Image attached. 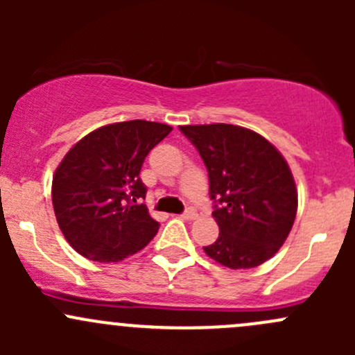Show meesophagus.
<instances>
[{"label":"esophagus","mask_w":355,"mask_h":355,"mask_svg":"<svg viewBox=\"0 0 355 355\" xmlns=\"http://www.w3.org/2000/svg\"><path fill=\"white\" fill-rule=\"evenodd\" d=\"M196 216H198V213H196L194 207H189V209H185L184 213H182V218H184V220H194Z\"/></svg>","instance_id":"obj_1"}]
</instances>
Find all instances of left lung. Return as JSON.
I'll list each match as a JSON object with an SVG mask.
<instances>
[{"mask_svg":"<svg viewBox=\"0 0 355 355\" xmlns=\"http://www.w3.org/2000/svg\"><path fill=\"white\" fill-rule=\"evenodd\" d=\"M207 168L220 237L204 252L232 270L273 257L292 230L297 189L287 161L263 135L228 123L185 125Z\"/></svg>","mask_w":355,"mask_h":355,"instance_id":"obj_1","label":"left lung"}]
</instances>
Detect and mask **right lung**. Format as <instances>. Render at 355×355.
Returning <instances> with one entry per match:
<instances>
[{"instance_id":"1","label":"right lung","mask_w":355,"mask_h":355,"mask_svg":"<svg viewBox=\"0 0 355 355\" xmlns=\"http://www.w3.org/2000/svg\"><path fill=\"white\" fill-rule=\"evenodd\" d=\"M171 132L170 125L130 120L105 125L77 142L53 177L56 221L67 242L84 257L118 263L157 234L146 204L141 168Z\"/></svg>"}]
</instances>
